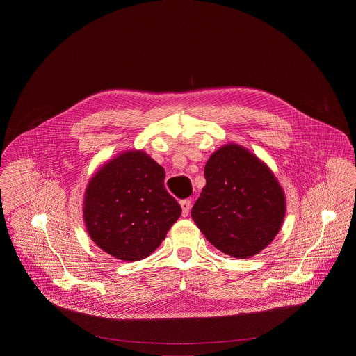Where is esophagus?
<instances>
[{
  "instance_id": "34e87169",
  "label": "esophagus",
  "mask_w": 356,
  "mask_h": 356,
  "mask_svg": "<svg viewBox=\"0 0 356 356\" xmlns=\"http://www.w3.org/2000/svg\"><path fill=\"white\" fill-rule=\"evenodd\" d=\"M180 206H181V214H183V217L188 216L190 209H191V201H190V200H183V201H180Z\"/></svg>"
}]
</instances>
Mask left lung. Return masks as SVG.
<instances>
[{
    "label": "left lung",
    "mask_w": 356,
    "mask_h": 356,
    "mask_svg": "<svg viewBox=\"0 0 356 356\" xmlns=\"http://www.w3.org/2000/svg\"><path fill=\"white\" fill-rule=\"evenodd\" d=\"M204 177L191 218L207 241L239 259L265 249L286 213L283 188L270 169L248 149L228 143L210 156Z\"/></svg>",
    "instance_id": "8db88e82"
}]
</instances>
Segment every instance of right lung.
Here are the masks:
<instances>
[{"instance_id": "obj_1", "label": "right lung", "mask_w": 356, "mask_h": 356, "mask_svg": "<svg viewBox=\"0 0 356 356\" xmlns=\"http://www.w3.org/2000/svg\"><path fill=\"white\" fill-rule=\"evenodd\" d=\"M165 169L142 150H127L90 179L83 217L91 239L108 255L149 257L181 216L165 187Z\"/></svg>"}]
</instances>
